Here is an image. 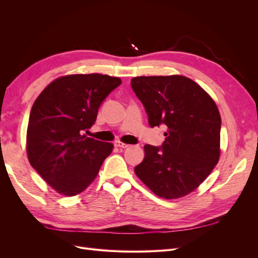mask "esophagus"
<instances>
[{"instance_id": "obj_1", "label": "esophagus", "mask_w": 258, "mask_h": 258, "mask_svg": "<svg viewBox=\"0 0 258 258\" xmlns=\"http://www.w3.org/2000/svg\"><path fill=\"white\" fill-rule=\"evenodd\" d=\"M115 145H116L117 147H119V148H128V147L130 146V145H128V144H124V143H121V142H116Z\"/></svg>"}]
</instances>
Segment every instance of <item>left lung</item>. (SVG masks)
Returning a JSON list of instances; mask_svg holds the SVG:
<instances>
[{"label":"left lung","mask_w":258,"mask_h":258,"mask_svg":"<svg viewBox=\"0 0 258 258\" xmlns=\"http://www.w3.org/2000/svg\"><path fill=\"white\" fill-rule=\"evenodd\" d=\"M131 87L152 128L167 126L161 146L146 144L139 178L157 196H186L205 181L220 158L221 115L200 86L181 75L139 76Z\"/></svg>","instance_id":"1"}]
</instances>
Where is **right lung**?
Listing matches in <instances>:
<instances>
[{
	"label": "right lung",
	"instance_id": "right-lung-1",
	"mask_svg": "<svg viewBox=\"0 0 258 258\" xmlns=\"http://www.w3.org/2000/svg\"><path fill=\"white\" fill-rule=\"evenodd\" d=\"M121 84L118 77L76 74L54 80L31 108L28 158L36 172L64 196L82 192L99 173L113 144L83 135L100 105Z\"/></svg>",
	"mask_w": 258,
	"mask_h": 258
}]
</instances>
